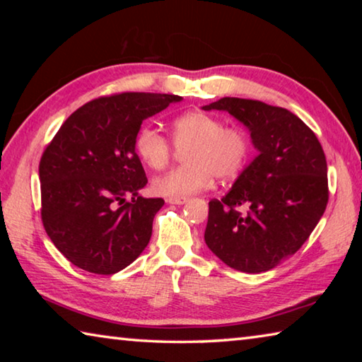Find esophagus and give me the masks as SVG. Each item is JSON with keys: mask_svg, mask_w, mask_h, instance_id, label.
Wrapping results in <instances>:
<instances>
[{"mask_svg": "<svg viewBox=\"0 0 362 362\" xmlns=\"http://www.w3.org/2000/svg\"><path fill=\"white\" fill-rule=\"evenodd\" d=\"M188 198H168V203L170 204H185Z\"/></svg>", "mask_w": 362, "mask_h": 362, "instance_id": "1", "label": "esophagus"}]
</instances>
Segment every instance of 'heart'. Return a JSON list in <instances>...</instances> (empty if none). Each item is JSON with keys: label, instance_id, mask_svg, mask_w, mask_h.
Here are the masks:
<instances>
[{"label": "heart", "instance_id": "heart-1", "mask_svg": "<svg viewBox=\"0 0 362 362\" xmlns=\"http://www.w3.org/2000/svg\"><path fill=\"white\" fill-rule=\"evenodd\" d=\"M170 139L183 150V166L153 179L151 188L166 198H187L203 192L217 180H230L246 168L252 140L243 126H223L222 118L206 112L183 113L170 122ZM134 148L145 166L161 170L169 164L173 146L161 132L144 126L134 140Z\"/></svg>", "mask_w": 362, "mask_h": 362}]
</instances>
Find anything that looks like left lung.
I'll return each instance as SVG.
<instances>
[{"label":"left lung","instance_id":"obj_1","mask_svg":"<svg viewBox=\"0 0 362 362\" xmlns=\"http://www.w3.org/2000/svg\"><path fill=\"white\" fill-rule=\"evenodd\" d=\"M203 108L240 119L259 150L230 192L209 201L204 241L238 272H268L303 246L326 211V155L315 132L286 108L238 97Z\"/></svg>","mask_w":362,"mask_h":362}]
</instances>
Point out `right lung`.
Listing matches in <instances>:
<instances>
[{"mask_svg": "<svg viewBox=\"0 0 362 362\" xmlns=\"http://www.w3.org/2000/svg\"><path fill=\"white\" fill-rule=\"evenodd\" d=\"M174 94L121 93L73 112L40 161L41 220L73 265L95 274L126 268L146 247L163 198H142L146 175L134 148L144 119Z\"/></svg>", "mask_w": 362, "mask_h": 362, "instance_id": "right-lung-1", "label": "right lung"}]
</instances>
